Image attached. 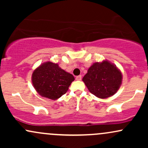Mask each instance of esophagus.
Listing matches in <instances>:
<instances>
[{
	"instance_id": "34e87169",
	"label": "esophagus",
	"mask_w": 148,
	"mask_h": 148,
	"mask_svg": "<svg viewBox=\"0 0 148 148\" xmlns=\"http://www.w3.org/2000/svg\"><path fill=\"white\" fill-rule=\"evenodd\" d=\"M76 80H77V81H81V76L79 75V76H76Z\"/></svg>"
}]
</instances>
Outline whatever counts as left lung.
<instances>
[{
	"mask_svg": "<svg viewBox=\"0 0 148 148\" xmlns=\"http://www.w3.org/2000/svg\"><path fill=\"white\" fill-rule=\"evenodd\" d=\"M82 80L92 94L100 99H106L118 90L123 75L116 65L103 60L92 64Z\"/></svg>",
	"mask_w": 148,
	"mask_h": 148,
	"instance_id": "obj_1",
	"label": "left lung"
}]
</instances>
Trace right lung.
<instances>
[{"instance_id": "right-lung-1", "label": "right lung", "mask_w": 148, "mask_h": 148, "mask_svg": "<svg viewBox=\"0 0 148 148\" xmlns=\"http://www.w3.org/2000/svg\"><path fill=\"white\" fill-rule=\"evenodd\" d=\"M73 81L72 74L50 61L40 64L32 74V83L38 94L52 100L65 94Z\"/></svg>"}]
</instances>
